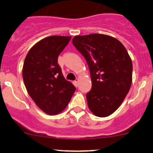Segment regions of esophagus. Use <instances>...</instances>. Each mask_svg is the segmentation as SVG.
Segmentation results:
<instances>
[{
	"label": "esophagus",
	"instance_id": "34e87169",
	"mask_svg": "<svg viewBox=\"0 0 153 153\" xmlns=\"http://www.w3.org/2000/svg\"><path fill=\"white\" fill-rule=\"evenodd\" d=\"M74 84H75V85H76V86H78V85H79V79H75Z\"/></svg>",
	"mask_w": 153,
	"mask_h": 153
}]
</instances>
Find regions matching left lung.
Instances as JSON below:
<instances>
[{
    "instance_id": "left-lung-1",
    "label": "left lung",
    "mask_w": 153,
    "mask_h": 153,
    "mask_svg": "<svg viewBox=\"0 0 153 153\" xmlns=\"http://www.w3.org/2000/svg\"><path fill=\"white\" fill-rule=\"evenodd\" d=\"M75 48L89 67L92 88L86 94L88 106L98 117L110 116L118 109L130 89L132 62L123 44L103 34L77 35Z\"/></svg>"
}]
</instances>
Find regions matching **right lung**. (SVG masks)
<instances>
[{
    "label": "right lung",
    "instance_id": "obj_1",
    "mask_svg": "<svg viewBox=\"0 0 153 153\" xmlns=\"http://www.w3.org/2000/svg\"><path fill=\"white\" fill-rule=\"evenodd\" d=\"M70 36L47 37L30 49L25 58L22 75L27 91L40 109L49 115L64 110L76 88L62 75L58 57Z\"/></svg>",
    "mask_w": 153,
    "mask_h": 153
}]
</instances>
